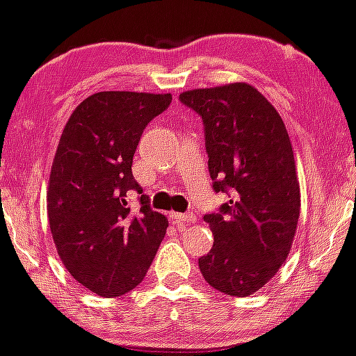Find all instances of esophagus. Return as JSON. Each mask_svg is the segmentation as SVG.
<instances>
[{
    "label": "esophagus",
    "mask_w": 356,
    "mask_h": 356,
    "mask_svg": "<svg viewBox=\"0 0 356 356\" xmlns=\"http://www.w3.org/2000/svg\"><path fill=\"white\" fill-rule=\"evenodd\" d=\"M170 218L177 220L179 224H192L195 220V214L192 212H184V214H179V212H170Z\"/></svg>",
    "instance_id": "34e87169"
}]
</instances>
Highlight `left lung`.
<instances>
[{
    "label": "left lung",
    "mask_w": 356,
    "mask_h": 356,
    "mask_svg": "<svg viewBox=\"0 0 356 356\" xmlns=\"http://www.w3.org/2000/svg\"><path fill=\"white\" fill-rule=\"evenodd\" d=\"M179 100L202 118L212 189L229 195L204 214L214 244L199 269L224 295L249 296L286 261L300 219L289 136L276 108L248 83L191 90Z\"/></svg>",
    "instance_id": "8db88e82"
}]
</instances>
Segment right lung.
<instances>
[{
  "label": "right lung",
  "instance_id": "right-lung-1",
  "mask_svg": "<svg viewBox=\"0 0 356 356\" xmlns=\"http://www.w3.org/2000/svg\"><path fill=\"white\" fill-rule=\"evenodd\" d=\"M170 102V93H93L60 137L47 195L51 236L68 273L104 298L144 280L169 226L142 194L132 162L145 127ZM136 193L139 206L130 208Z\"/></svg>",
  "mask_w": 356,
  "mask_h": 356
}]
</instances>
